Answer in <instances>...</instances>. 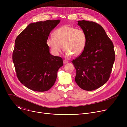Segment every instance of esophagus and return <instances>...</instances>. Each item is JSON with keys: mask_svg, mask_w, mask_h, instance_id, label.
<instances>
[{"mask_svg": "<svg viewBox=\"0 0 127 127\" xmlns=\"http://www.w3.org/2000/svg\"><path fill=\"white\" fill-rule=\"evenodd\" d=\"M68 62V61H67V60H63V63L64 64H66Z\"/></svg>", "mask_w": 127, "mask_h": 127, "instance_id": "1", "label": "esophagus"}]
</instances>
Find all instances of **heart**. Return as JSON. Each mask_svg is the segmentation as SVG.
<instances>
[{
  "instance_id": "b5f03b06",
  "label": "heart",
  "mask_w": 127,
  "mask_h": 127,
  "mask_svg": "<svg viewBox=\"0 0 127 127\" xmlns=\"http://www.w3.org/2000/svg\"><path fill=\"white\" fill-rule=\"evenodd\" d=\"M46 41L53 55L58 56L63 49L66 56H78L83 52L86 43L84 32L80 29L69 26H63L54 32Z\"/></svg>"
}]
</instances>
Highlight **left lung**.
Returning <instances> with one entry per match:
<instances>
[{
    "instance_id": "obj_1",
    "label": "left lung",
    "mask_w": 127,
    "mask_h": 127,
    "mask_svg": "<svg viewBox=\"0 0 127 127\" xmlns=\"http://www.w3.org/2000/svg\"><path fill=\"white\" fill-rule=\"evenodd\" d=\"M86 43L81 55L72 61L76 71L75 80L82 89L92 91L108 80L115 59L112 41L104 30L94 22L79 21Z\"/></svg>"
}]
</instances>
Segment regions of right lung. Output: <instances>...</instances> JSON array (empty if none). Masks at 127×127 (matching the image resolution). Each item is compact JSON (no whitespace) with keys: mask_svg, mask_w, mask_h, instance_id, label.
Wrapping results in <instances>:
<instances>
[{"mask_svg":"<svg viewBox=\"0 0 127 127\" xmlns=\"http://www.w3.org/2000/svg\"><path fill=\"white\" fill-rule=\"evenodd\" d=\"M60 20L29 24L16 37L12 61L17 78L26 87L35 92L49 90L55 83L62 59L50 53L46 41Z\"/></svg>","mask_w":127,"mask_h":127,"instance_id":"right-lung-1","label":"right lung"}]
</instances>
